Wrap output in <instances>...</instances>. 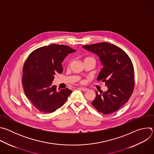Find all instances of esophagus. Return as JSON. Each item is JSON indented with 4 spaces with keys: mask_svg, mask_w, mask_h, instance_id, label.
Instances as JSON below:
<instances>
[{
    "mask_svg": "<svg viewBox=\"0 0 154 154\" xmlns=\"http://www.w3.org/2000/svg\"><path fill=\"white\" fill-rule=\"evenodd\" d=\"M78 89H79L80 90H82L83 91H86L88 90L86 88H83V87H79V88H78Z\"/></svg>",
    "mask_w": 154,
    "mask_h": 154,
    "instance_id": "1",
    "label": "esophagus"
}]
</instances>
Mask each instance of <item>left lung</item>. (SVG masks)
<instances>
[{"instance_id":"obj_1","label":"left lung","mask_w":154,"mask_h":154,"mask_svg":"<svg viewBox=\"0 0 154 154\" xmlns=\"http://www.w3.org/2000/svg\"><path fill=\"white\" fill-rule=\"evenodd\" d=\"M100 59L103 68L97 80L105 82L107 90L96 91L91 102L97 110L104 115L111 114L130 99L134 88V66L128 55L119 47L108 42L82 46Z\"/></svg>"}]
</instances>
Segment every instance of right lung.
<instances>
[{
    "mask_svg": "<svg viewBox=\"0 0 154 154\" xmlns=\"http://www.w3.org/2000/svg\"><path fill=\"white\" fill-rule=\"evenodd\" d=\"M76 50L68 46L52 44L33 51L23 67V86L26 97L43 113H52L66 101L72 91L57 90L52 85L56 74H61V63Z\"/></svg>",
    "mask_w": 154,
    "mask_h": 154,
    "instance_id": "right-lung-1",
    "label": "right lung"
}]
</instances>
